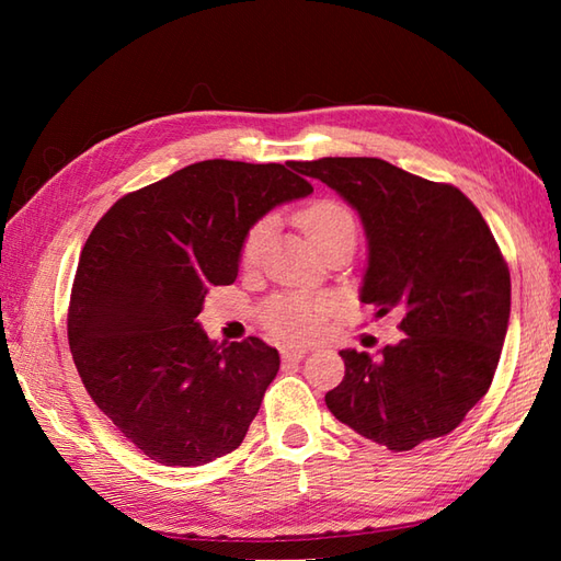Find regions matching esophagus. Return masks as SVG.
I'll use <instances>...</instances> for the list:
<instances>
[{
	"label": "esophagus",
	"instance_id": "obj_1",
	"mask_svg": "<svg viewBox=\"0 0 561 561\" xmlns=\"http://www.w3.org/2000/svg\"><path fill=\"white\" fill-rule=\"evenodd\" d=\"M306 356L304 347H282V359L284 362H301Z\"/></svg>",
	"mask_w": 561,
	"mask_h": 561
}]
</instances>
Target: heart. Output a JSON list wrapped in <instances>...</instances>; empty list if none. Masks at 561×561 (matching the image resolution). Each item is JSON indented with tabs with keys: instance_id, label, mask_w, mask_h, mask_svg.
<instances>
[{
	"instance_id": "1",
	"label": "heart",
	"mask_w": 561,
	"mask_h": 561,
	"mask_svg": "<svg viewBox=\"0 0 561 561\" xmlns=\"http://www.w3.org/2000/svg\"><path fill=\"white\" fill-rule=\"evenodd\" d=\"M299 226L320 248L332 236L344 229H354L352 211L337 199H316L299 211ZM267 236V219L255 221L241 238L238 260L243 267H253L260 255L262 241ZM337 301L328 294H279L262 306L260 320L272 337L284 342L313 340L325 328L328 316L335 311Z\"/></svg>"
}]
</instances>
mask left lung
I'll list each match as a JSON object with an SVG mask.
<instances>
[{
    "mask_svg": "<svg viewBox=\"0 0 561 561\" xmlns=\"http://www.w3.org/2000/svg\"><path fill=\"white\" fill-rule=\"evenodd\" d=\"M294 169L359 211L368 238L362 301L402 316L378 356L342 350L328 410L390 450L450 434L490 390L502 356L511 274L480 209L458 187L383 159L328 157Z\"/></svg>",
    "mask_w": 561,
    "mask_h": 561,
    "instance_id": "1",
    "label": "left lung"
}]
</instances>
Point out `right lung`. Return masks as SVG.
Masks as SVG:
<instances>
[{"label":"right lung","instance_id":"add662e5","mask_svg":"<svg viewBox=\"0 0 561 561\" xmlns=\"http://www.w3.org/2000/svg\"><path fill=\"white\" fill-rule=\"evenodd\" d=\"M294 163L211 159L127 193L83 243L67 337L83 388L161 465L195 468L243 444L279 352L199 328L205 296L238 277L257 219L313 193Z\"/></svg>","mask_w":561,"mask_h":561}]
</instances>
